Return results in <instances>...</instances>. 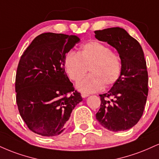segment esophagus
<instances>
[{"label": "esophagus", "mask_w": 159, "mask_h": 159, "mask_svg": "<svg viewBox=\"0 0 159 159\" xmlns=\"http://www.w3.org/2000/svg\"><path fill=\"white\" fill-rule=\"evenodd\" d=\"M81 96L82 98H87V97L89 96V95L86 94V93H81Z\"/></svg>", "instance_id": "obj_1"}]
</instances>
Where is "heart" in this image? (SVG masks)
<instances>
[{
	"instance_id": "obj_1",
	"label": "heart",
	"mask_w": 159,
	"mask_h": 159,
	"mask_svg": "<svg viewBox=\"0 0 159 159\" xmlns=\"http://www.w3.org/2000/svg\"><path fill=\"white\" fill-rule=\"evenodd\" d=\"M64 67L69 78L78 81L87 73L90 74L77 84L83 93H91L112 86L118 81L122 72L120 55L107 45L98 41H89L81 47L78 54L67 53L64 58Z\"/></svg>"
}]
</instances>
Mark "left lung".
<instances>
[{"mask_svg":"<svg viewBox=\"0 0 159 159\" xmlns=\"http://www.w3.org/2000/svg\"><path fill=\"white\" fill-rule=\"evenodd\" d=\"M95 37L117 49L122 61L118 81L107 93L99 95L101 106L95 115L102 127L110 131L130 129L144 112L148 95V72L140 43L124 29L95 31Z\"/></svg>","mask_w":159,"mask_h":159,"instance_id":"1","label":"left lung"}]
</instances>
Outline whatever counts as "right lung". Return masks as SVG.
I'll return each instance as SVG.
<instances>
[{
	"label": "right lung",
	"instance_id": "right-lung-1",
	"mask_svg": "<svg viewBox=\"0 0 159 159\" xmlns=\"http://www.w3.org/2000/svg\"><path fill=\"white\" fill-rule=\"evenodd\" d=\"M79 42L77 35L43 33L20 57L15 77L17 105L29 129L38 135H60L82 101L64 69L66 54Z\"/></svg>",
	"mask_w": 159,
	"mask_h": 159
}]
</instances>
